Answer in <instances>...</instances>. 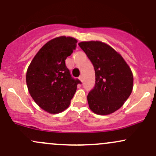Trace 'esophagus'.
<instances>
[{
    "instance_id": "1",
    "label": "esophagus",
    "mask_w": 156,
    "mask_h": 156,
    "mask_svg": "<svg viewBox=\"0 0 156 156\" xmlns=\"http://www.w3.org/2000/svg\"><path fill=\"white\" fill-rule=\"evenodd\" d=\"M79 80H80L81 82L83 81V76H79Z\"/></svg>"
}]
</instances>
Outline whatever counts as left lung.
<instances>
[{
	"mask_svg": "<svg viewBox=\"0 0 156 156\" xmlns=\"http://www.w3.org/2000/svg\"><path fill=\"white\" fill-rule=\"evenodd\" d=\"M93 64L95 86L89 93V108L97 115L111 114L123 106L133 89V74L122 56L98 41L78 44Z\"/></svg>",
	"mask_w": 156,
	"mask_h": 156,
	"instance_id": "obj_1",
	"label": "left lung"
}]
</instances>
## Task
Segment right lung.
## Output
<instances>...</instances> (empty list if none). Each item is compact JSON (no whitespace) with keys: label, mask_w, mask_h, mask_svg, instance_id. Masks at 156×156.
I'll return each instance as SVG.
<instances>
[{"label":"right lung","mask_w":156,"mask_h":156,"mask_svg":"<svg viewBox=\"0 0 156 156\" xmlns=\"http://www.w3.org/2000/svg\"><path fill=\"white\" fill-rule=\"evenodd\" d=\"M77 42L72 37L51 39L37 51L27 68L26 83L30 94L37 105L51 114L68 108L80 83L71 77L65 65Z\"/></svg>","instance_id":"right-lung-1"}]
</instances>
